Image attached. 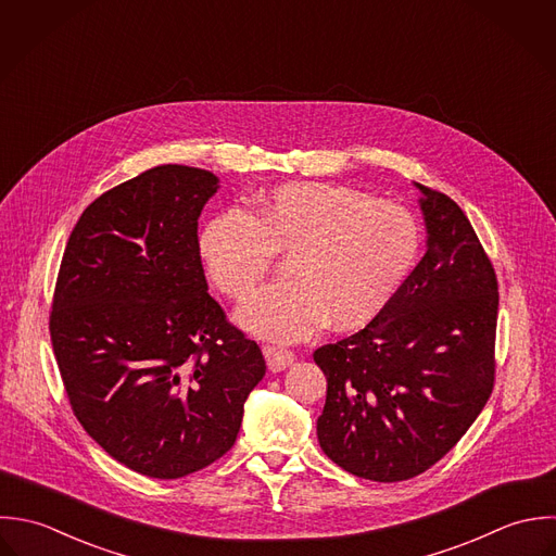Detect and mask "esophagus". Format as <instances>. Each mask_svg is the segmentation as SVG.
Returning <instances> with one entry per match:
<instances>
[{"label":"esophagus","instance_id":"34e87169","mask_svg":"<svg viewBox=\"0 0 556 556\" xmlns=\"http://www.w3.org/2000/svg\"><path fill=\"white\" fill-rule=\"evenodd\" d=\"M263 356H265V361H267L269 370H285L287 367H291L293 361H295V354H293V352L282 350V348H276V345H265V348H263Z\"/></svg>","mask_w":556,"mask_h":556}]
</instances>
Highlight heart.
Wrapping results in <instances>:
<instances>
[{"mask_svg":"<svg viewBox=\"0 0 556 556\" xmlns=\"http://www.w3.org/2000/svg\"><path fill=\"white\" fill-rule=\"evenodd\" d=\"M420 250L416 217L396 202L337 184H287L250 213L230 208L198 235L213 285L243 302L287 254L289 280L258 291L239 313L243 330L269 341H302L326 321L358 330L394 298Z\"/></svg>","mask_w":556,"mask_h":556,"instance_id":"obj_1","label":"heart"}]
</instances>
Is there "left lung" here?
I'll return each mask as SVG.
<instances>
[{"label": "left lung", "mask_w": 556, "mask_h": 556, "mask_svg": "<svg viewBox=\"0 0 556 556\" xmlns=\"http://www.w3.org/2000/svg\"><path fill=\"white\" fill-rule=\"evenodd\" d=\"M416 187L425 256L367 328L313 354L328 379L324 453L379 483L442 459L485 407L496 370L494 267L457 202Z\"/></svg>", "instance_id": "obj_1"}]
</instances>
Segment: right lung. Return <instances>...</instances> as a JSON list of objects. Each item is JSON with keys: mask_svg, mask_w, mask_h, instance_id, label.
Listing matches in <instances>:
<instances>
[{"mask_svg": "<svg viewBox=\"0 0 556 556\" xmlns=\"http://www.w3.org/2000/svg\"><path fill=\"white\" fill-rule=\"evenodd\" d=\"M217 184L168 164L101 193L55 282L49 332L71 407L105 453L153 479L219 459L265 375L258 345L206 293L198 217Z\"/></svg>", "mask_w": 556, "mask_h": 556, "instance_id": "1", "label": "right lung"}]
</instances>
